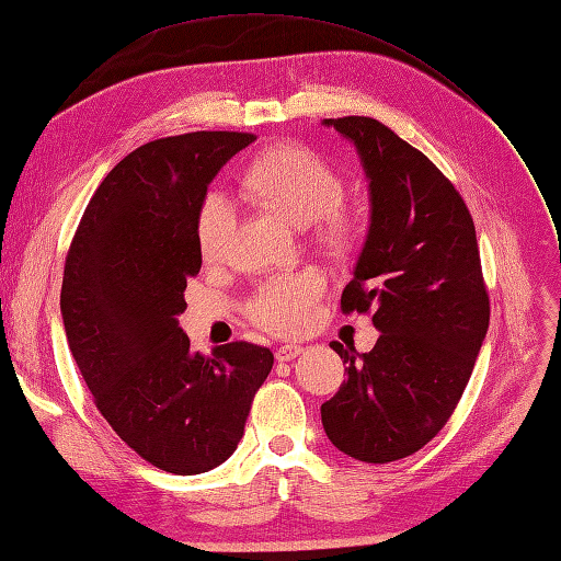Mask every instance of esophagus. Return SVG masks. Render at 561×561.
<instances>
[{"mask_svg":"<svg viewBox=\"0 0 561 561\" xmlns=\"http://www.w3.org/2000/svg\"><path fill=\"white\" fill-rule=\"evenodd\" d=\"M305 350L299 347V345H283V347H278L276 350V359L278 362H293L295 357H299V354H302Z\"/></svg>","mask_w":561,"mask_h":561,"instance_id":"obj_1","label":"esophagus"}]
</instances>
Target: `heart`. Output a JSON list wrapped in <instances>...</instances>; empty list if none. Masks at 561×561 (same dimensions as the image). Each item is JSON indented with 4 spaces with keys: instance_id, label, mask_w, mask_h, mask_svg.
<instances>
[{
    "instance_id": "b5f03b06",
    "label": "heart",
    "mask_w": 561,
    "mask_h": 561,
    "mask_svg": "<svg viewBox=\"0 0 561 561\" xmlns=\"http://www.w3.org/2000/svg\"><path fill=\"white\" fill-rule=\"evenodd\" d=\"M244 187L266 207L288 216L331 252L350 250L359 236V218L345 209L340 173L302 145H280L259 157L244 173ZM238 211L226 195L214 193L197 214V242L204 262L218 264L230 252ZM325 293L319 271H297L264 280L248 302L250 319L276 335H297L313 319V305Z\"/></svg>"
}]
</instances>
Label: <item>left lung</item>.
<instances>
[{"instance_id":"8db88e82","label":"left lung","mask_w":561,"mask_h":561,"mask_svg":"<svg viewBox=\"0 0 561 561\" xmlns=\"http://www.w3.org/2000/svg\"><path fill=\"white\" fill-rule=\"evenodd\" d=\"M362 157L371 226L340 297L374 311L371 352L331 343L347 380L321 404L328 440L366 463L431 443L467 388L490 321L473 218L435 163L368 116L325 118Z\"/></svg>"}]
</instances>
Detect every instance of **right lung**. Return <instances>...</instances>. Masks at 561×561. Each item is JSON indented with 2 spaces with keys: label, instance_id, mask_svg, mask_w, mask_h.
I'll return each mask as SVG.
<instances>
[{
  "label": "right lung",
  "instance_id": "1",
  "mask_svg": "<svg viewBox=\"0 0 561 561\" xmlns=\"http://www.w3.org/2000/svg\"><path fill=\"white\" fill-rule=\"evenodd\" d=\"M252 133L152 140L106 173L66 254L61 317L94 404L152 467L195 476L224 463L273 366L262 345L190 352L178 325L202 268L197 214Z\"/></svg>",
  "mask_w": 561,
  "mask_h": 561
}]
</instances>
